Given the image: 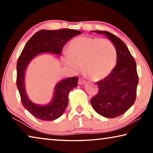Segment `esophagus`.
Wrapping results in <instances>:
<instances>
[{
  "instance_id": "esophagus-1",
  "label": "esophagus",
  "mask_w": 153,
  "mask_h": 153,
  "mask_svg": "<svg viewBox=\"0 0 153 153\" xmlns=\"http://www.w3.org/2000/svg\"><path fill=\"white\" fill-rule=\"evenodd\" d=\"M85 82H86V81H85L84 79H82V78H81V77H79V79H78V84L79 85L84 84H85Z\"/></svg>"
}]
</instances>
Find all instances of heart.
<instances>
[{"label":"heart","instance_id":"b5f03b06","mask_svg":"<svg viewBox=\"0 0 153 153\" xmlns=\"http://www.w3.org/2000/svg\"><path fill=\"white\" fill-rule=\"evenodd\" d=\"M68 52L63 58L65 65L75 71L84 65V73L93 80L107 77L117 62L115 46L107 39L81 36L69 42Z\"/></svg>","mask_w":153,"mask_h":153}]
</instances>
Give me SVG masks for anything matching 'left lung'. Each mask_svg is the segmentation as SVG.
Masks as SVG:
<instances>
[{"label": "left lung", "instance_id": "obj_1", "mask_svg": "<svg viewBox=\"0 0 153 153\" xmlns=\"http://www.w3.org/2000/svg\"><path fill=\"white\" fill-rule=\"evenodd\" d=\"M93 32L105 34L112 41L117 51V65L107 77L97 82L98 92L90 102L99 115L115 118L126 113L136 100L138 84L136 63L120 38L107 31Z\"/></svg>", "mask_w": 153, "mask_h": 153}]
</instances>
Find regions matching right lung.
I'll return each instance as SVG.
<instances>
[{
    "label": "right lung",
    "mask_w": 153,
    "mask_h": 153,
    "mask_svg": "<svg viewBox=\"0 0 153 153\" xmlns=\"http://www.w3.org/2000/svg\"><path fill=\"white\" fill-rule=\"evenodd\" d=\"M81 33L76 30H42L35 33L27 41L17 63V86L24 107L36 118L43 121H53L63 115L68 105L69 91L77 86V76L69 77L56 84L53 101L46 106L35 105L27 97L24 86V74L28 63L42 53L60 55L65 43L74 36Z\"/></svg>",
    "instance_id": "right-lung-1"
}]
</instances>
